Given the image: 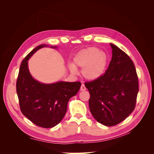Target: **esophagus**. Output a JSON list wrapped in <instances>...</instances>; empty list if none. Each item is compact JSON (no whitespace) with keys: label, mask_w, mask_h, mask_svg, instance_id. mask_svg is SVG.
Masks as SVG:
<instances>
[{"label":"esophagus","mask_w":154,"mask_h":154,"mask_svg":"<svg viewBox=\"0 0 154 154\" xmlns=\"http://www.w3.org/2000/svg\"><path fill=\"white\" fill-rule=\"evenodd\" d=\"M85 90H86V87H85L84 84H82L81 87H80V91H85Z\"/></svg>","instance_id":"1"}]
</instances>
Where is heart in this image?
Segmentation results:
<instances>
[{"mask_svg":"<svg viewBox=\"0 0 154 154\" xmlns=\"http://www.w3.org/2000/svg\"><path fill=\"white\" fill-rule=\"evenodd\" d=\"M108 56L96 48H88L80 51L74 58L75 66L82 68L83 76L88 80H95L104 73ZM72 64L69 66V69L73 74H76L77 69Z\"/></svg>","mask_w":154,"mask_h":154,"instance_id":"1","label":"heart"}]
</instances>
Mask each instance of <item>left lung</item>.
Wrapping results in <instances>:
<instances>
[{
  "label": "left lung",
  "mask_w": 154,
  "mask_h": 154,
  "mask_svg": "<svg viewBox=\"0 0 154 154\" xmlns=\"http://www.w3.org/2000/svg\"><path fill=\"white\" fill-rule=\"evenodd\" d=\"M112 57L106 71L95 80L85 83L90 93V111L100 123L111 127L122 122L135 109L138 77L132 60L113 44Z\"/></svg>",
  "instance_id": "left-lung-1"
}]
</instances>
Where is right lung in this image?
Masks as SVG:
<instances>
[{"instance_id":"right-lung-1","label":"right lung","mask_w":154,"mask_h":154,"mask_svg":"<svg viewBox=\"0 0 154 154\" xmlns=\"http://www.w3.org/2000/svg\"><path fill=\"white\" fill-rule=\"evenodd\" d=\"M48 45L37 46L22 60L16 83L17 93L20 110L27 119L38 127L52 128L63 118L68 101L77 94L81 83L58 82L45 84L35 80L29 71L27 63L36 51Z\"/></svg>"}]
</instances>
